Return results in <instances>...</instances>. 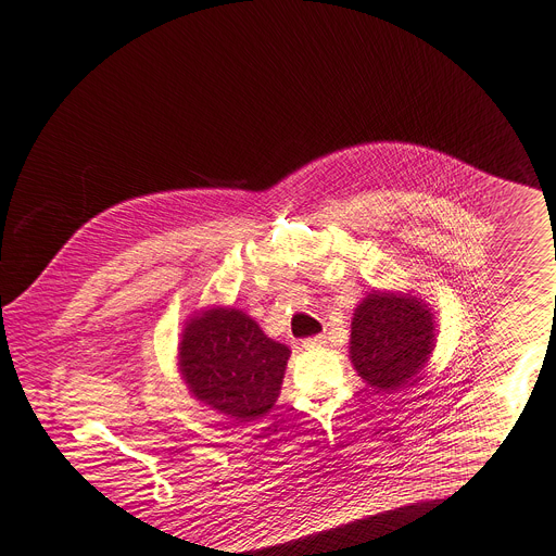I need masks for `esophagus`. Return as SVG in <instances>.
I'll use <instances>...</instances> for the list:
<instances>
[{"label": "esophagus", "mask_w": 556, "mask_h": 556, "mask_svg": "<svg viewBox=\"0 0 556 556\" xmlns=\"http://www.w3.org/2000/svg\"><path fill=\"white\" fill-rule=\"evenodd\" d=\"M326 344V338L324 336H315V338H308L302 342L304 349H321Z\"/></svg>", "instance_id": "1"}]
</instances>
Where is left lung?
<instances>
[{
	"instance_id": "left-lung-1",
	"label": "left lung",
	"mask_w": 556,
	"mask_h": 556,
	"mask_svg": "<svg viewBox=\"0 0 556 556\" xmlns=\"http://www.w3.org/2000/svg\"><path fill=\"white\" fill-rule=\"evenodd\" d=\"M435 346L431 308L409 292H368L351 321V362L378 391L418 380Z\"/></svg>"
}]
</instances>
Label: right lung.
Wrapping results in <instances>:
<instances>
[{
  "label": "right lung",
  "instance_id": "right-lung-1",
  "mask_svg": "<svg viewBox=\"0 0 556 556\" xmlns=\"http://www.w3.org/2000/svg\"><path fill=\"white\" fill-rule=\"evenodd\" d=\"M290 349L237 308H207L182 330L178 368L190 393L239 422L266 416L283 382Z\"/></svg>",
  "mask_w": 556,
  "mask_h": 556
}]
</instances>
